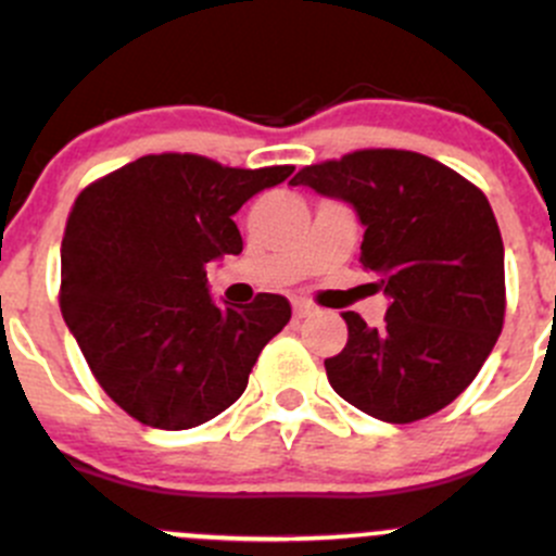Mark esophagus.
<instances>
[{
	"label": "esophagus",
	"mask_w": 556,
	"mask_h": 556,
	"mask_svg": "<svg viewBox=\"0 0 556 556\" xmlns=\"http://www.w3.org/2000/svg\"><path fill=\"white\" fill-rule=\"evenodd\" d=\"M312 314V306L306 304V301H295L293 304V317L295 319H304V317H309Z\"/></svg>",
	"instance_id": "obj_1"
}]
</instances>
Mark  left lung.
Wrapping results in <instances>:
<instances>
[{"label":"left lung","mask_w":556,"mask_h":556,"mask_svg":"<svg viewBox=\"0 0 556 556\" xmlns=\"http://www.w3.org/2000/svg\"><path fill=\"white\" fill-rule=\"evenodd\" d=\"M355 210L361 263L390 299L325 361L328 382L361 412L406 425L450 406L490 357L506 314L503 239L486 195L450 166L408 150H357L290 179Z\"/></svg>","instance_id":"8db88e82"}]
</instances>
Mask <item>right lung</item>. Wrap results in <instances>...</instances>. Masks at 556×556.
Returning <instances> with one entry per match:
<instances>
[{
	"mask_svg": "<svg viewBox=\"0 0 556 556\" xmlns=\"http://www.w3.org/2000/svg\"><path fill=\"white\" fill-rule=\"evenodd\" d=\"M290 174L164 153L77 195L61 242V314L102 390L142 425L188 430L226 412L288 325L285 295L215 304L206 266L242 252L233 215Z\"/></svg>",
	"mask_w": 556,
	"mask_h": 556,
	"instance_id": "1",
	"label": "right lung"
}]
</instances>
